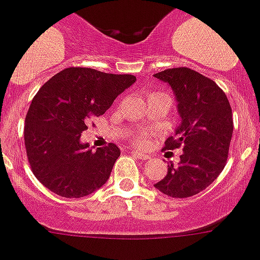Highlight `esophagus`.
<instances>
[{"instance_id":"esophagus-1","label":"esophagus","mask_w":260,"mask_h":260,"mask_svg":"<svg viewBox=\"0 0 260 260\" xmlns=\"http://www.w3.org/2000/svg\"><path fill=\"white\" fill-rule=\"evenodd\" d=\"M132 155L135 156V157H137V159H143V160H147L149 157L147 153H143V152H139V151H132L131 152Z\"/></svg>"}]
</instances>
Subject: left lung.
<instances>
[{"instance_id":"obj_1","label":"left lung","mask_w":260,"mask_h":260,"mask_svg":"<svg viewBox=\"0 0 260 260\" xmlns=\"http://www.w3.org/2000/svg\"><path fill=\"white\" fill-rule=\"evenodd\" d=\"M172 88L180 124L166 140L167 149L181 148L178 166H168L155 187L164 195L188 198L206 189L223 171L233 137V111L223 90L189 68H172L153 75Z\"/></svg>"}]
</instances>
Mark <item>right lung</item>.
<instances>
[{"label":"right lung","instance_id":"add662e5","mask_svg":"<svg viewBox=\"0 0 260 260\" xmlns=\"http://www.w3.org/2000/svg\"><path fill=\"white\" fill-rule=\"evenodd\" d=\"M136 81L90 68H67L40 88L25 117V148L35 176L62 198H82L108 181L120 148L92 151L80 137L94 116Z\"/></svg>","mask_w":260,"mask_h":260}]
</instances>
